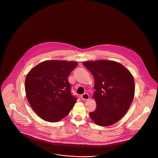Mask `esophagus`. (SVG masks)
<instances>
[{"instance_id":"obj_1","label":"esophagus","mask_w":158,"mask_h":158,"mask_svg":"<svg viewBox=\"0 0 158 158\" xmlns=\"http://www.w3.org/2000/svg\"><path fill=\"white\" fill-rule=\"evenodd\" d=\"M89 95L87 93H85L81 95V98L84 100H89Z\"/></svg>"}]
</instances>
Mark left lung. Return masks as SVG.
Returning <instances> with one entry per match:
<instances>
[{
  "label": "left lung",
  "instance_id": "left-lung-1",
  "mask_svg": "<svg viewBox=\"0 0 158 158\" xmlns=\"http://www.w3.org/2000/svg\"><path fill=\"white\" fill-rule=\"evenodd\" d=\"M83 65L93 75L95 81V111L89 113L97 125H112L128 110L135 95L132 74L122 64L109 60L87 61Z\"/></svg>",
  "mask_w": 158,
  "mask_h": 158
}]
</instances>
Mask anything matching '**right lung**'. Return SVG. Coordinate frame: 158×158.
<instances>
[{"instance_id":"right-lung-1","label":"right lung","mask_w":158,"mask_h":158,"mask_svg":"<svg viewBox=\"0 0 158 158\" xmlns=\"http://www.w3.org/2000/svg\"><path fill=\"white\" fill-rule=\"evenodd\" d=\"M77 65L75 61H45L27 75V98L33 110L43 120L58 122L73 109L77 99L71 94L68 77Z\"/></svg>"}]
</instances>
